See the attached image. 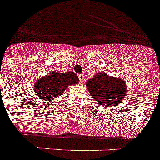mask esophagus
<instances>
[{"instance_id": "esophagus-1", "label": "esophagus", "mask_w": 160, "mask_h": 160, "mask_svg": "<svg viewBox=\"0 0 160 160\" xmlns=\"http://www.w3.org/2000/svg\"><path fill=\"white\" fill-rule=\"evenodd\" d=\"M78 78H79V82H80V83H81V84H83L85 82V78H84V76H83V74H79Z\"/></svg>"}]
</instances>
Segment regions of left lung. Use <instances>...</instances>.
I'll return each mask as SVG.
<instances>
[{
  "instance_id": "left-lung-1",
  "label": "left lung",
  "mask_w": 160,
  "mask_h": 160,
  "mask_svg": "<svg viewBox=\"0 0 160 160\" xmlns=\"http://www.w3.org/2000/svg\"><path fill=\"white\" fill-rule=\"evenodd\" d=\"M86 87L98 104L107 108H113L121 103L128 91L123 79L109 76L105 72H99L88 79Z\"/></svg>"
}]
</instances>
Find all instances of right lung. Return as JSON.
<instances>
[{
	"mask_svg": "<svg viewBox=\"0 0 160 160\" xmlns=\"http://www.w3.org/2000/svg\"><path fill=\"white\" fill-rule=\"evenodd\" d=\"M78 77L74 72L70 70L61 73L53 70L33 83L34 94L38 99L51 103L56 98L62 94L69 86L78 84Z\"/></svg>",
	"mask_w": 160,
	"mask_h": 160,
	"instance_id": "obj_1",
	"label": "right lung"
}]
</instances>
